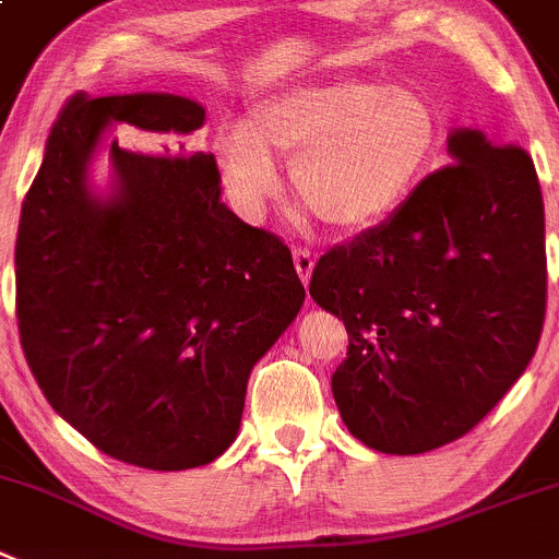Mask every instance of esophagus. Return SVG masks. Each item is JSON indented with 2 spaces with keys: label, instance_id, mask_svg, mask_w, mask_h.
<instances>
[{
  "label": "esophagus",
  "instance_id": "1",
  "mask_svg": "<svg viewBox=\"0 0 559 559\" xmlns=\"http://www.w3.org/2000/svg\"><path fill=\"white\" fill-rule=\"evenodd\" d=\"M294 265L299 271L301 283H310L312 269H316V252H310L305 247H294Z\"/></svg>",
  "mask_w": 559,
  "mask_h": 559
}]
</instances>
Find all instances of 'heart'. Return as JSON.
<instances>
[{
    "label": "heart",
    "mask_w": 559,
    "mask_h": 559,
    "mask_svg": "<svg viewBox=\"0 0 559 559\" xmlns=\"http://www.w3.org/2000/svg\"><path fill=\"white\" fill-rule=\"evenodd\" d=\"M439 142L423 93L365 79L301 84L258 100L247 123H225L214 156L230 203L247 219L280 191L274 158L294 162L299 203L337 233L384 222L406 200Z\"/></svg>",
    "instance_id": "1"
}]
</instances>
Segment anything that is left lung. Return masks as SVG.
<instances>
[{"instance_id": "obj_1", "label": "left lung", "mask_w": 559, "mask_h": 559, "mask_svg": "<svg viewBox=\"0 0 559 559\" xmlns=\"http://www.w3.org/2000/svg\"><path fill=\"white\" fill-rule=\"evenodd\" d=\"M453 164L334 247L310 296L343 318L332 376L350 433L417 455L469 433L527 370L546 316L544 197L527 151L455 129Z\"/></svg>"}]
</instances>
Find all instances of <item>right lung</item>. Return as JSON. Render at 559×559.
<instances>
[{
  "mask_svg": "<svg viewBox=\"0 0 559 559\" xmlns=\"http://www.w3.org/2000/svg\"><path fill=\"white\" fill-rule=\"evenodd\" d=\"M111 122L163 142L112 143L100 198L86 169ZM203 123L183 95H73L21 205L26 365L66 423L142 469H194L230 448L254 362L305 301L290 249L238 219L216 158L183 142Z\"/></svg>",
  "mask_w": 559,
  "mask_h": 559,
  "instance_id": "right-lung-1",
  "label": "right lung"
}]
</instances>
